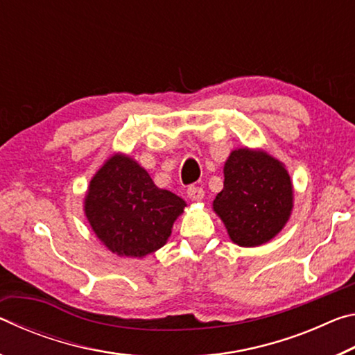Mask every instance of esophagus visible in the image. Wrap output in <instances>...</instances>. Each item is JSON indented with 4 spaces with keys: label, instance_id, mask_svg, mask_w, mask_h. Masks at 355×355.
I'll list each match as a JSON object with an SVG mask.
<instances>
[{
    "label": "esophagus",
    "instance_id": "34e87169",
    "mask_svg": "<svg viewBox=\"0 0 355 355\" xmlns=\"http://www.w3.org/2000/svg\"><path fill=\"white\" fill-rule=\"evenodd\" d=\"M188 197L191 200H194V202H199V200H202L203 199V189L200 188V186H189L188 188Z\"/></svg>",
    "mask_w": 355,
    "mask_h": 355
}]
</instances>
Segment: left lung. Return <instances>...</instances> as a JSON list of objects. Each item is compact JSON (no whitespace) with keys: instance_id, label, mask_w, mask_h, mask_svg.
<instances>
[{"instance_id":"8db88e82","label":"left lung","mask_w":355,"mask_h":355,"mask_svg":"<svg viewBox=\"0 0 355 355\" xmlns=\"http://www.w3.org/2000/svg\"><path fill=\"white\" fill-rule=\"evenodd\" d=\"M213 209L241 248L271 241L291 216L290 173L264 150H233L224 166V189L216 196Z\"/></svg>"}]
</instances>
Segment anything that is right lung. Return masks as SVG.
<instances>
[{"instance_id":"obj_1","label":"right lung","mask_w":355,"mask_h":355,"mask_svg":"<svg viewBox=\"0 0 355 355\" xmlns=\"http://www.w3.org/2000/svg\"><path fill=\"white\" fill-rule=\"evenodd\" d=\"M186 202L159 189L148 172L127 155H112L89 184L84 213L112 254L146 257L163 248Z\"/></svg>"}]
</instances>
